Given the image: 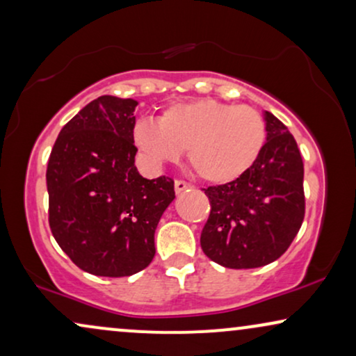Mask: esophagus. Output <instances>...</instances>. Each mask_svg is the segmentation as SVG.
<instances>
[{
	"instance_id": "esophagus-1",
	"label": "esophagus",
	"mask_w": 356,
	"mask_h": 356,
	"mask_svg": "<svg viewBox=\"0 0 356 356\" xmlns=\"http://www.w3.org/2000/svg\"><path fill=\"white\" fill-rule=\"evenodd\" d=\"M174 188H175V193H181L184 191H188V188H192V186L186 181H175Z\"/></svg>"
}]
</instances>
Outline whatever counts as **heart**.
Segmentation results:
<instances>
[{
    "mask_svg": "<svg viewBox=\"0 0 356 356\" xmlns=\"http://www.w3.org/2000/svg\"><path fill=\"white\" fill-rule=\"evenodd\" d=\"M133 141L151 164L188 163L202 179L227 184L253 168L266 143V123L248 105L213 98L172 103L152 120L138 121Z\"/></svg>",
    "mask_w": 356,
    "mask_h": 356,
    "instance_id": "b5f03b06",
    "label": "heart"
}]
</instances>
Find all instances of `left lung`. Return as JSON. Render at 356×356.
Listing matches in <instances>:
<instances>
[{
  "label": "left lung",
  "mask_w": 356,
  "mask_h": 356,
  "mask_svg": "<svg viewBox=\"0 0 356 356\" xmlns=\"http://www.w3.org/2000/svg\"><path fill=\"white\" fill-rule=\"evenodd\" d=\"M266 143L248 172L204 188L210 215L200 246L230 269L266 266L286 253L305 213L304 163L298 143L276 116L264 111Z\"/></svg>",
  "instance_id": "obj_1"
}]
</instances>
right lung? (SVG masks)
<instances>
[{
    "label": "right lung",
    "mask_w": 356,
    "mask_h": 356,
    "mask_svg": "<svg viewBox=\"0 0 356 356\" xmlns=\"http://www.w3.org/2000/svg\"><path fill=\"white\" fill-rule=\"evenodd\" d=\"M133 98L90 102L58 133L46 181L49 225L64 253L95 276H131L156 254L154 232L175 199L174 181L134 165Z\"/></svg>",
    "instance_id": "add662e5"
}]
</instances>
